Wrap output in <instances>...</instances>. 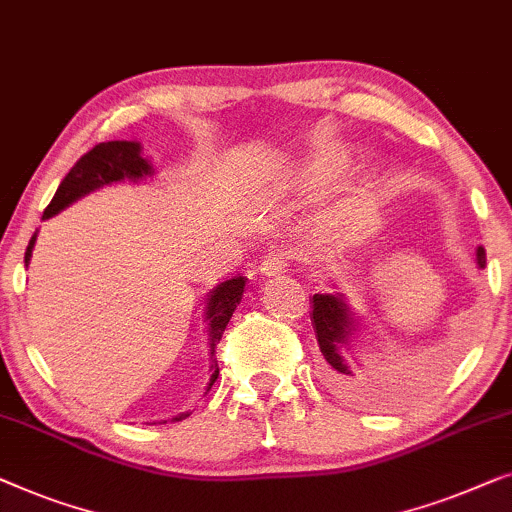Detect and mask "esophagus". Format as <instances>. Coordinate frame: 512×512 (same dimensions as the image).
Masks as SVG:
<instances>
[{
	"label": "esophagus",
	"instance_id": "34e87169",
	"mask_svg": "<svg viewBox=\"0 0 512 512\" xmlns=\"http://www.w3.org/2000/svg\"><path fill=\"white\" fill-rule=\"evenodd\" d=\"M287 266V259L278 253H271L262 259V264H259V271H262V276H276V273H283Z\"/></svg>",
	"mask_w": 512,
	"mask_h": 512
}]
</instances>
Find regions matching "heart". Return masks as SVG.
I'll use <instances>...</instances> for the list:
<instances>
[{
  "instance_id": "b5f03b06",
  "label": "heart",
  "mask_w": 512,
  "mask_h": 512,
  "mask_svg": "<svg viewBox=\"0 0 512 512\" xmlns=\"http://www.w3.org/2000/svg\"><path fill=\"white\" fill-rule=\"evenodd\" d=\"M341 167H343L341 155H322L320 160L313 164L311 176H313V181H318V183L329 181L331 176H336L338 171H341ZM359 211H362V204H359L357 199H343L341 204L336 206L334 213L338 220H352V218H357Z\"/></svg>"
}]
</instances>
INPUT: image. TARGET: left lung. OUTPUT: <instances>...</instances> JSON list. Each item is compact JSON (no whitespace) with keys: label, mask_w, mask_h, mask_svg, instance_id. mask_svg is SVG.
Masks as SVG:
<instances>
[{"label":"left lung","mask_w":512,"mask_h":512,"mask_svg":"<svg viewBox=\"0 0 512 512\" xmlns=\"http://www.w3.org/2000/svg\"><path fill=\"white\" fill-rule=\"evenodd\" d=\"M475 262L478 269H485V248L478 246L475 250ZM313 327L315 336H318L320 350L325 355L327 364L334 369L343 380L355 378V371L348 359L343 357L341 348H348L352 334L357 331L355 313L345 304L343 294H313Z\"/></svg>","instance_id":"left-lung-1"}]
</instances>
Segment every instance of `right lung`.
<instances>
[{
	"instance_id": "obj_1",
	"label": "right lung",
	"mask_w": 512,
	"mask_h": 512,
	"mask_svg": "<svg viewBox=\"0 0 512 512\" xmlns=\"http://www.w3.org/2000/svg\"><path fill=\"white\" fill-rule=\"evenodd\" d=\"M155 169L150 167V162L146 157L141 155V143L136 141H106L99 143L92 150H88L81 160H78L64 181L57 187L55 197L50 199V204L43 211V220L53 218L60 211H64L69 204H74L85 194L99 190L104 185H113V183H122V181H143V178L153 176ZM37 243V232L30 239V246L25 250V264H30L32 259V248ZM246 280L243 276H234L220 283L215 290L208 294L206 299V318L204 322H208V348H211V378L206 383V392L211 390L215 380H218V359H213L215 355V345L220 343L222 331H225L229 318L239 306V301L243 297V290H246ZM204 392V394H206ZM190 415L178 413L171 417L169 422H181L185 417ZM167 422V420H164Z\"/></svg>"
}]
</instances>
